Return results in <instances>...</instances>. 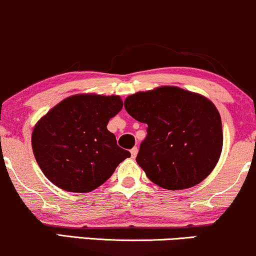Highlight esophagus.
Masks as SVG:
<instances>
[{"mask_svg": "<svg viewBox=\"0 0 256 256\" xmlns=\"http://www.w3.org/2000/svg\"><path fill=\"white\" fill-rule=\"evenodd\" d=\"M137 154H138V148H131V156H132V158H136V156H137Z\"/></svg>", "mask_w": 256, "mask_h": 256, "instance_id": "esophagus-1", "label": "esophagus"}]
</instances>
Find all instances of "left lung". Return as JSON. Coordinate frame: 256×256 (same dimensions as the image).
<instances>
[{
  "label": "left lung",
  "instance_id": "1",
  "mask_svg": "<svg viewBox=\"0 0 256 256\" xmlns=\"http://www.w3.org/2000/svg\"><path fill=\"white\" fill-rule=\"evenodd\" d=\"M124 106L132 118L148 125L136 160L154 184L186 189L214 170L222 151V122L206 96L162 86L128 96Z\"/></svg>",
  "mask_w": 256,
  "mask_h": 256
}]
</instances>
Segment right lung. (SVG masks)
Wrapping results in <instances>:
<instances>
[{"label": "right lung", "instance_id": "right-lung-1", "mask_svg": "<svg viewBox=\"0 0 256 256\" xmlns=\"http://www.w3.org/2000/svg\"><path fill=\"white\" fill-rule=\"evenodd\" d=\"M122 108L119 96L76 94L64 99L34 126L32 148L44 176L62 190L90 192L131 156L108 130Z\"/></svg>", "mask_w": 256, "mask_h": 256}]
</instances>
